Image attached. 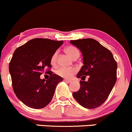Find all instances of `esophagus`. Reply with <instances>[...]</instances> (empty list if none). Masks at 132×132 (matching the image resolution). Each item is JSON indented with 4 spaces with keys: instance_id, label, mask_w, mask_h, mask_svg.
<instances>
[{
    "instance_id": "34e87169",
    "label": "esophagus",
    "mask_w": 132,
    "mask_h": 132,
    "mask_svg": "<svg viewBox=\"0 0 132 132\" xmlns=\"http://www.w3.org/2000/svg\"><path fill=\"white\" fill-rule=\"evenodd\" d=\"M64 80L65 82H68V83H71L72 82V80H67V79H65Z\"/></svg>"
}]
</instances>
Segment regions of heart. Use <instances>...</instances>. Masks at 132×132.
Instances as JSON below:
<instances>
[{
    "label": "heart",
    "mask_w": 132,
    "mask_h": 132,
    "mask_svg": "<svg viewBox=\"0 0 132 132\" xmlns=\"http://www.w3.org/2000/svg\"><path fill=\"white\" fill-rule=\"evenodd\" d=\"M65 51L72 59H77L79 56V52L76 47L73 46H69L65 48ZM56 59H57V52H55L52 55L50 59V62L52 65H54L56 63ZM76 70L74 68H68L61 67L56 70V74L62 77L70 78L75 73Z\"/></svg>",
    "instance_id": "heart-1"
}]
</instances>
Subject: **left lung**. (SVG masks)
Returning a JSON list of instances; mask_svg holds the SVG:
<instances>
[{"instance_id":"left-lung-1","label":"left lung","mask_w":132,"mask_h":132,"mask_svg":"<svg viewBox=\"0 0 132 132\" xmlns=\"http://www.w3.org/2000/svg\"><path fill=\"white\" fill-rule=\"evenodd\" d=\"M70 43L83 56L84 65L77 77L83 80L89 76L87 81L80 80V89L72 95L86 108L99 107L107 100L117 81V62L111 52L94 39L71 40Z\"/></svg>"}]
</instances>
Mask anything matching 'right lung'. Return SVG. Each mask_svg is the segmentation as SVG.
I'll use <instances>...</instances> for the list:
<instances>
[{
    "mask_svg": "<svg viewBox=\"0 0 132 132\" xmlns=\"http://www.w3.org/2000/svg\"><path fill=\"white\" fill-rule=\"evenodd\" d=\"M63 41L35 38L19 46L14 52L9 70L12 87L18 98L25 105L41 109L50 103L56 86L63 78L49 70L52 55ZM48 68V79H41L40 75Z\"/></svg>",
    "mask_w": 132,
    "mask_h": 132,
    "instance_id": "obj_1",
    "label": "right lung"
}]
</instances>
